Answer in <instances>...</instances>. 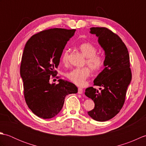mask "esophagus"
<instances>
[{"instance_id": "esophagus-1", "label": "esophagus", "mask_w": 146, "mask_h": 146, "mask_svg": "<svg viewBox=\"0 0 146 146\" xmlns=\"http://www.w3.org/2000/svg\"><path fill=\"white\" fill-rule=\"evenodd\" d=\"M83 89L82 88H78V93L79 94H83Z\"/></svg>"}]
</instances>
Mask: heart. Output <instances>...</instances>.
<instances>
[{
  "mask_svg": "<svg viewBox=\"0 0 146 146\" xmlns=\"http://www.w3.org/2000/svg\"><path fill=\"white\" fill-rule=\"evenodd\" d=\"M79 49L86 58V63L92 70L97 71L104 64V58L102 56L97 54V49L95 46L90 42H84L79 46ZM61 61L64 64H67L68 61V51H64L61 56ZM90 75V71L87 67L75 68L66 74L68 80L78 86H82L85 83L86 80Z\"/></svg>",
  "mask_w": 146,
  "mask_h": 146,
  "instance_id": "1",
  "label": "heart"
}]
</instances>
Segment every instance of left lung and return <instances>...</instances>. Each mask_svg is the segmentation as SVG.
Wrapping results in <instances>:
<instances>
[{"mask_svg": "<svg viewBox=\"0 0 146 146\" xmlns=\"http://www.w3.org/2000/svg\"><path fill=\"white\" fill-rule=\"evenodd\" d=\"M90 33L97 37L105 52V68L94 81L95 85L103 89L100 92L93 87L85 90V95L95 103L94 108L88 114L95 120L105 122L115 116L124 104L132 80L129 54L120 37L107 28L91 27Z\"/></svg>", "mask_w": 146, "mask_h": 146, "instance_id": "8db88e82", "label": "left lung"}]
</instances>
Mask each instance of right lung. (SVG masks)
Returning a JSON list of instances; mask_svg holds the SVG:
<instances>
[{"label":"right lung","instance_id":"add662e5","mask_svg":"<svg viewBox=\"0 0 146 146\" xmlns=\"http://www.w3.org/2000/svg\"><path fill=\"white\" fill-rule=\"evenodd\" d=\"M76 29L53 28L33 35L24 49L20 68L24 94L27 106L36 115L51 119L60 113L65 97L78 92L73 83L59 79L58 84L50 83V76L56 75L67 41Z\"/></svg>","mask_w":146,"mask_h":146}]
</instances>
